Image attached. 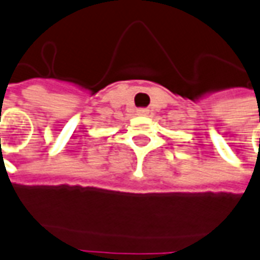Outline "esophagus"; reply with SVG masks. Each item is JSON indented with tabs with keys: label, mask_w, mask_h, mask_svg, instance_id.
Returning a JSON list of instances; mask_svg holds the SVG:
<instances>
[{
	"label": "esophagus",
	"mask_w": 260,
	"mask_h": 260,
	"mask_svg": "<svg viewBox=\"0 0 260 260\" xmlns=\"http://www.w3.org/2000/svg\"><path fill=\"white\" fill-rule=\"evenodd\" d=\"M137 114H138V115H142V117H145V115H147V114H149V110H147V109H138V110H137Z\"/></svg>",
	"instance_id": "obj_1"
}]
</instances>
